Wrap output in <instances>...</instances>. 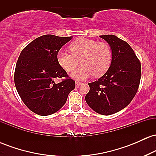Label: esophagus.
Returning a JSON list of instances; mask_svg holds the SVG:
<instances>
[{
    "instance_id": "34e87169",
    "label": "esophagus",
    "mask_w": 156,
    "mask_h": 156,
    "mask_svg": "<svg viewBox=\"0 0 156 156\" xmlns=\"http://www.w3.org/2000/svg\"><path fill=\"white\" fill-rule=\"evenodd\" d=\"M82 83H80V82H78V81H76V87H77V88H78V87H80V85H81Z\"/></svg>"
}]
</instances>
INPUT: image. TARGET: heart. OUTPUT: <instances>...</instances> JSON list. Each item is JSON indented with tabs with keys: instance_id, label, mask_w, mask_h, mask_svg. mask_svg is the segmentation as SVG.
Segmentation results:
<instances>
[{
	"instance_id": "1",
	"label": "heart",
	"mask_w": 156,
	"mask_h": 156,
	"mask_svg": "<svg viewBox=\"0 0 156 156\" xmlns=\"http://www.w3.org/2000/svg\"><path fill=\"white\" fill-rule=\"evenodd\" d=\"M71 53L59 51L57 61L59 65L67 72H71L79 64L82 66L71 73L76 80H84L94 74L95 77L103 76L110 67L112 50L107 43L96 42L92 39H78L69 46Z\"/></svg>"
}]
</instances>
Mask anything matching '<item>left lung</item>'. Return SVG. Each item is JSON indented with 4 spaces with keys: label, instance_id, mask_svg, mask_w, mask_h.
<instances>
[{
    "label": "left lung",
    "instance_id": "8db88e82",
    "mask_svg": "<svg viewBox=\"0 0 156 156\" xmlns=\"http://www.w3.org/2000/svg\"><path fill=\"white\" fill-rule=\"evenodd\" d=\"M112 50L107 72L89 83L85 97L88 105L102 115L115 114L127 106L136 94L141 79V64L131 47L114 35H101Z\"/></svg>",
    "mask_w": 156,
    "mask_h": 156
}]
</instances>
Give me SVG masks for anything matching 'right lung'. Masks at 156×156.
<instances>
[{"mask_svg": "<svg viewBox=\"0 0 156 156\" xmlns=\"http://www.w3.org/2000/svg\"><path fill=\"white\" fill-rule=\"evenodd\" d=\"M72 38L44 35L20 53L15 71V87L23 103L35 114L48 116L58 112L76 87L57 61L58 52ZM63 76L67 78L55 83V78Z\"/></svg>", "mask_w": 156, "mask_h": 156, "instance_id": "add662e5", "label": "right lung"}]
</instances>
